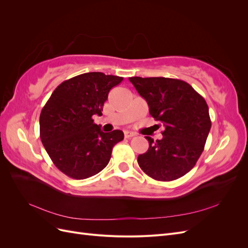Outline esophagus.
<instances>
[{
	"instance_id": "esophagus-1",
	"label": "esophagus",
	"mask_w": 248,
	"mask_h": 248,
	"mask_svg": "<svg viewBox=\"0 0 248 248\" xmlns=\"http://www.w3.org/2000/svg\"><path fill=\"white\" fill-rule=\"evenodd\" d=\"M124 137H125L126 139H129V138L134 137V133H133V132H131V131L126 130V131H124Z\"/></svg>"
}]
</instances>
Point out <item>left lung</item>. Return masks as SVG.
<instances>
[{
  "mask_svg": "<svg viewBox=\"0 0 248 248\" xmlns=\"http://www.w3.org/2000/svg\"><path fill=\"white\" fill-rule=\"evenodd\" d=\"M149 112L164 126L162 139L145 137L149 149L138 157L140 168L158 181L187 174L198 161L211 128L206 100L186 81L168 78H129Z\"/></svg>",
  "mask_w": 248,
  "mask_h": 248,
  "instance_id": "left-lung-1",
  "label": "left lung"
}]
</instances>
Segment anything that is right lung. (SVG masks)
Here are the masks:
<instances>
[{
  "label": "right lung",
  "mask_w": 248,
  "mask_h": 248,
  "mask_svg": "<svg viewBox=\"0 0 248 248\" xmlns=\"http://www.w3.org/2000/svg\"><path fill=\"white\" fill-rule=\"evenodd\" d=\"M123 78L88 72L63 81L43 107L40 139L55 166L70 178L82 180L108 166L112 148L124 139L121 130L103 132L94 123L102 115L111 88Z\"/></svg>",
  "instance_id": "1"
}]
</instances>
